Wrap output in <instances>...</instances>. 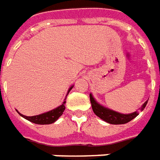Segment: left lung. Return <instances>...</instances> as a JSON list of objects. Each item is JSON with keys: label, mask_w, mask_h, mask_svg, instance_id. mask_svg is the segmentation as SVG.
Instances as JSON below:
<instances>
[{"label": "left lung", "mask_w": 160, "mask_h": 160, "mask_svg": "<svg viewBox=\"0 0 160 160\" xmlns=\"http://www.w3.org/2000/svg\"><path fill=\"white\" fill-rule=\"evenodd\" d=\"M90 100L92 111L95 113V115L98 116L99 118H101L102 120H104V122H106L110 124L127 123L128 122H130L131 120H133L134 118H136L139 115L138 111H134V112L130 113V114H122V113H119L118 111H115L107 107H104V105H102V104H100L98 102L96 101V99L94 98L92 93H90ZM148 100H147L144 104H142V106L140 109L141 111H143L144 108L146 107V105L148 104Z\"/></svg>", "instance_id": "left-lung-1"}]
</instances>
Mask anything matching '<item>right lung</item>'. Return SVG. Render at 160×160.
I'll list each match as a JSON object with an SVG mask.
<instances>
[{"label": "right lung", "instance_id": "right-lung-1", "mask_svg": "<svg viewBox=\"0 0 160 160\" xmlns=\"http://www.w3.org/2000/svg\"><path fill=\"white\" fill-rule=\"evenodd\" d=\"M73 86H71L69 87V89L68 91V93H67L66 97L68 96V94L69 93V92L71 91V89L73 88ZM65 104H66V98L64 99L63 103L61 105H59L58 107L53 109L51 111H47V112H44L42 114L38 115V116H32V117H26V116H24V115L20 114L19 111H17L22 118H24L26 120L32 122L33 123L36 124H42V125H44V124H51L54 123L56 120H58V118L63 114V111H65Z\"/></svg>", "mask_w": 160, "mask_h": 160}]
</instances>
